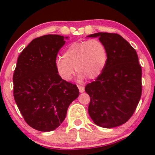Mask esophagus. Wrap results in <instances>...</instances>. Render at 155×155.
<instances>
[{"label": "esophagus", "instance_id": "1", "mask_svg": "<svg viewBox=\"0 0 155 155\" xmlns=\"http://www.w3.org/2000/svg\"><path fill=\"white\" fill-rule=\"evenodd\" d=\"M78 88H79V92H81V93H82V92L84 91V86H80V85H79V86H78Z\"/></svg>", "mask_w": 155, "mask_h": 155}]
</instances>
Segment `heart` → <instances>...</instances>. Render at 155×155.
Here are the masks:
<instances>
[{"label": "heart", "mask_w": 155, "mask_h": 155, "mask_svg": "<svg viewBox=\"0 0 155 155\" xmlns=\"http://www.w3.org/2000/svg\"><path fill=\"white\" fill-rule=\"evenodd\" d=\"M56 60L57 72L62 79L70 81L76 71L78 79H95L101 75L107 61V49L101 41L92 38L74 42Z\"/></svg>", "instance_id": "1"}]
</instances>
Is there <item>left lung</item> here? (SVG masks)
Masks as SVG:
<instances>
[{
    "label": "left lung",
    "mask_w": 155,
    "mask_h": 155,
    "mask_svg": "<svg viewBox=\"0 0 155 155\" xmlns=\"http://www.w3.org/2000/svg\"><path fill=\"white\" fill-rule=\"evenodd\" d=\"M107 49V61L95 81L87 84L88 112L94 123L104 128L123 124L136 111L142 92L141 67L136 51L117 33H96Z\"/></svg>",
    "instance_id": "obj_1"
}]
</instances>
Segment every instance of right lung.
Wrapping results in <instances>:
<instances>
[{
	"label": "right lung",
	"mask_w": 155,
	"mask_h": 155,
	"mask_svg": "<svg viewBox=\"0 0 155 155\" xmlns=\"http://www.w3.org/2000/svg\"><path fill=\"white\" fill-rule=\"evenodd\" d=\"M68 38L59 35L38 37L17 59L14 97L27 124L37 130L58 128L69 105L79 95L76 85L62 79L57 72V54Z\"/></svg>",
	"instance_id": "add662e5"
}]
</instances>
